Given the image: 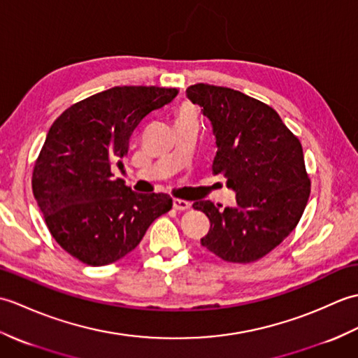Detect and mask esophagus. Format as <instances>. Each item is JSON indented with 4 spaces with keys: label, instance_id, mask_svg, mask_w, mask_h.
<instances>
[{
    "label": "esophagus",
    "instance_id": "1",
    "mask_svg": "<svg viewBox=\"0 0 358 358\" xmlns=\"http://www.w3.org/2000/svg\"><path fill=\"white\" fill-rule=\"evenodd\" d=\"M172 206L175 210H186L191 208V203L186 201V200H180V199H173L172 201Z\"/></svg>",
    "mask_w": 358,
    "mask_h": 358
}]
</instances>
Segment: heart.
<instances>
[{"label": "heart", "mask_w": 358, "mask_h": 358, "mask_svg": "<svg viewBox=\"0 0 358 358\" xmlns=\"http://www.w3.org/2000/svg\"><path fill=\"white\" fill-rule=\"evenodd\" d=\"M185 120H195V110L191 106H183L177 112V121H185Z\"/></svg>", "instance_id": "heart-1"}]
</instances>
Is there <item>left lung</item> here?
<instances>
[{"label":"left lung","instance_id":"obj_1","mask_svg":"<svg viewBox=\"0 0 358 358\" xmlns=\"http://www.w3.org/2000/svg\"><path fill=\"white\" fill-rule=\"evenodd\" d=\"M186 94L215 135L212 172L224 173L237 200L224 209L194 203L210 222L201 245L224 262H255L295 229L306 208L310 181L301 143L275 110L238 90L200 83Z\"/></svg>","mask_w":358,"mask_h":358}]
</instances>
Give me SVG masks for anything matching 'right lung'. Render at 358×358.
Masks as SVG:
<instances>
[{"mask_svg":"<svg viewBox=\"0 0 358 358\" xmlns=\"http://www.w3.org/2000/svg\"><path fill=\"white\" fill-rule=\"evenodd\" d=\"M178 89L123 86L71 106L50 126L35 162L32 189L52 237L66 252L104 266L131 252L155 218L172 208L167 194H136L113 178L129 141Z\"/></svg>","mask_w":358,"mask_h":358,"instance_id":"obj_1","label":"right lung"}]
</instances>
